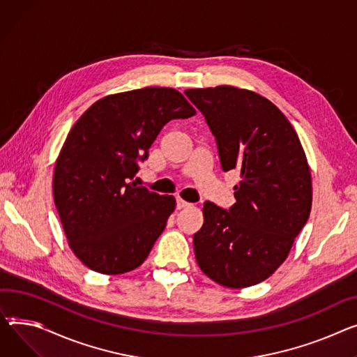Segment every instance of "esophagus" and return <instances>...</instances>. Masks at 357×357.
<instances>
[{"instance_id": "34e87169", "label": "esophagus", "mask_w": 357, "mask_h": 357, "mask_svg": "<svg viewBox=\"0 0 357 357\" xmlns=\"http://www.w3.org/2000/svg\"><path fill=\"white\" fill-rule=\"evenodd\" d=\"M189 206H192L191 202H188V201H185V199H182V198H178V199H176V208H178V209H183V208H189Z\"/></svg>"}]
</instances>
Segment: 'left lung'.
Wrapping results in <instances>:
<instances>
[{"mask_svg":"<svg viewBox=\"0 0 357 357\" xmlns=\"http://www.w3.org/2000/svg\"><path fill=\"white\" fill-rule=\"evenodd\" d=\"M185 94L217 139L222 169L241 172L229 211L204 204L197 263L224 287L255 286L286 261L310 215V166L287 117L258 93L217 86Z\"/></svg>","mask_w":357,"mask_h":357,"instance_id":"obj_1","label":"left lung"}]
</instances>
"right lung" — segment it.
Instances as JSON below:
<instances>
[{
	"label": "right lung",
	"instance_id": "right-lung-1",
	"mask_svg": "<svg viewBox=\"0 0 357 357\" xmlns=\"http://www.w3.org/2000/svg\"><path fill=\"white\" fill-rule=\"evenodd\" d=\"M197 112L175 89L109 94L71 128L56 160L53 195L68 245L90 270L117 275L148 258L176 201L133 179L162 128Z\"/></svg>",
	"mask_w": 357,
	"mask_h": 357
}]
</instances>
